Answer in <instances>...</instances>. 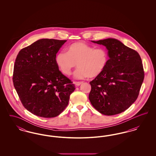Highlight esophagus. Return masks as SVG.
I'll use <instances>...</instances> for the list:
<instances>
[{
	"mask_svg": "<svg viewBox=\"0 0 156 156\" xmlns=\"http://www.w3.org/2000/svg\"><path fill=\"white\" fill-rule=\"evenodd\" d=\"M83 83V82H75V84L76 86L78 87L80 86V85H81L82 83Z\"/></svg>",
	"mask_w": 156,
	"mask_h": 156,
	"instance_id": "1",
	"label": "esophagus"
}]
</instances>
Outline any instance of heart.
I'll list each match as a JSON object with an SVG mask.
<instances>
[{
	"mask_svg": "<svg viewBox=\"0 0 156 156\" xmlns=\"http://www.w3.org/2000/svg\"><path fill=\"white\" fill-rule=\"evenodd\" d=\"M108 51L102 48H95L83 42L69 45L67 52L61 51L55 56V62L62 74L70 75L76 66L75 78L82 80L101 74L108 62Z\"/></svg>",
	"mask_w": 156,
	"mask_h": 156,
	"instance_id": "heart-1",
	"label": "heart"
}]
</instances>
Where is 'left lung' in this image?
I'll return each mask as SVG.
<instances>
[{"label":"left lung","instance_id":"8db88e82","mask_svg":"<svg viewBox=\"0 0 156 156\" xmlns=\"http://www.w3.org/2000/svg\"><path fill=\"white\" fill-rule=\"evenodd\" d=\"M91 41L106 47L109 58L103 72L90 82L89 101L103 115L119 114L139 95L144 76L140 56L115 38Z\"/></svg>","mask_w":156,"mask_h":156}]
</instances>
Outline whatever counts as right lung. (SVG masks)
<instances>
[{
	"label": "right lung",
	"mask_w": 156,
	"mask_h": 156,
	"mask_svg": "<svg viewBox=\"0 0 156 156\" xmlns=\"http://www.w3.org/2000/svg\"><path fill=\"white\" fill-rule=\"evenodd\" d=\"M67 40L42 38L22 49L13 82L24 107L43 118L55 117L67 107L75 85L59 71L55 56Z\"/></svg>",
	"instance_id": "obj_1"
}]
</instances>
